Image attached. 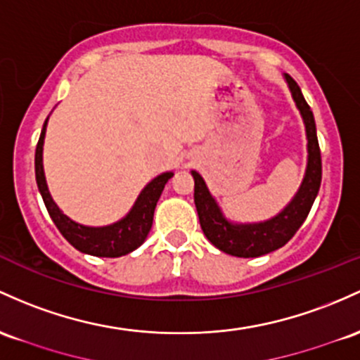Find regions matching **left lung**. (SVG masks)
<instances>
[{"label":"left lung","instance_id":"left-lung-1","mask_svg":"<svg viewBox=\"0 0 360 360\" xmlns=\"http://www.w3.org/2000/svg\"><path fill=\"white\" fill-rule=\"evenodd\" d=\"M283 78H285L292 98L301 112L307 138L306 172H304L297 193L283 207V210L263 222H231L224 215L217 200L212 196L203 177L196 171H191L193 179H195V205L203 234L220 251L239 256V258H258V256L268 255V252L285 246L294 238L304 220L307 219L316 196H318L319 186H321V152H319L318 136H316L313 110L307 105L294 78H290L289 75H283Z\"/></svg>","mask_w":360,"mask_h":360}]
</instances>
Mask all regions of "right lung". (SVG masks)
<instances>
[{"label":"right lung","instance_id":"1","mask_svg":"<svg viewBox=\"0 0 360 360\" xmlns=\"http://www.w3.org/2000/svg\"><path fill=\"white\" fill-rule=\"evenodd\" d=\"M47 120L42 126L41 138H39L37 148H35V181H37L39 193L44 200L47 212H49L51 219L56 224L63 238L78 251L85 252V255L102 256V258H120V256L135 251L147 239L150 229H152L157 201H159L165 184L174 176V172H162L155 179L150 181L138 195L131 210L117 222L102 225V227H90V225L75 222L54 203L46 183L42 150H44Z\"/></svg>","mask_w":360,"mask_h":360}]
</instances>
